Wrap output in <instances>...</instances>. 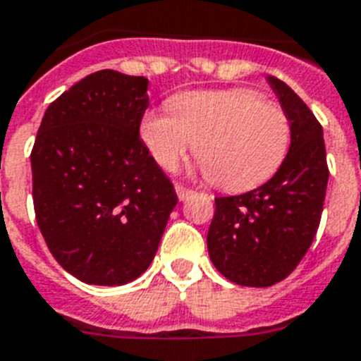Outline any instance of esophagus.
I'll return each mask as SVG.
<instances>
[{
  "mask_svg": "<svg viewBox=\"0 0 361 361\" xmlns=\"http://www.w3.org/2000/svg\"><path fill=\"white\" fill-rule=\"evenodd\" d=\"M176 195H178V198L180 200H187L190 195H195V190L192 189H187V187H183L181 183H176Z\"/></svg>",
  "mask_w": 361,
  "mask_h": 361,
  "instance_id": "obj_1",
  "label": "esophagus"
}]
</instances>
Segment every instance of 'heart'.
Listing matches in <instances>:
<instances>
[{
  "label": "heart",
  "mask_w": 361,
  "mask_h": 361,
  "mask_svg": "<svg viewBox=\"0 0 361 361\" xmlns=\"http://www.w3.org/2000/svg\"><path fill=\"white\" fill-rule=\"evenodd\" d=\"M169 109L140 120V139L165 171H174L195 145L211 183L245 190L269 180L289 152L291 120L254 90H190L174 96Z\"/></svg>",
  "instance_id": "1"
}]
</instances>
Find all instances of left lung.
I'll use <instances>...</instances> for the list:
<instances>
[{"instance_id":"1","label":"left lung","mask_w":361,"mask_h":361,"mask_svg":"<svg viewBox=\"0 0 361 361\" xmlns=\"http://www.w3.org/2000/svg\"><path fill=\"white\" fill-rule=\"evenodd\" d=\"M291 120V146L271 180L245 195L215 198L207 250L237 286L269 287L291 274L317 233L328 165L323 128L302 99L267 78Z\"/></svg>"}]
</instances>
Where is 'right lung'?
I'll list each match as a JSON object with an SVG mask.
<instances>
[{
    "label": "right lung",
    "mask_w": 361,
    "mask_h": 361,
    "mask_svg": "<svg viewBox=\"0 0 361 361\" xmlns=\"http://www.w3.org/2000/svg\"><path fill=\"white\" fill-rule=\"evenodd\" d=\"M148 79L99 70L44 113L31 152L37 224L72 276L122 286L150 267L178 204L139 137Z\"/></svg>",
    "instance_id": "1"
}]
</instances>
